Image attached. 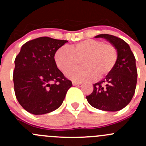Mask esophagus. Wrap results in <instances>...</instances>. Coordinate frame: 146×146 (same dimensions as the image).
I'll return each mask as SVG.
<instances>
[{"label": "esophagus", "instance_id": "obj_1", "mask_svg": "<svg viewBox=\"0 0 146 146\" xmlns=\"http://www.w3.org/2000/svg\"><path fill=\"white\" fill-rule=\"evenodd\" d=\"M72 83H73V85H74V86H76V85H80V84H81L82 82H81L74 81V80H73V82H72Z\"/></svg>", "mask_w": 146, "mask_h": 146}]
</instances>
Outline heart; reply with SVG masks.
Instances as JSON below:
<instances>
[{
  "instance_id": "heart-1",
  "label": "heart",
  "mask_w": 146,
  "mask_h": 146,
  "mask_svg": "<svg viewBox=\"0 0 146 146\" xmlns=\"http://www.w3.org/2000/svg\"><path fill=\"white\" fill-rule=\"evenodd\" d=\"M83 59L82 68L72 69ZM54 60L57 67L74 81L92 80L102 78L111 73L117 61L115 47L102 41L86 39L71 46L60 47L55 53Z\"/></svg>"
}]
</instances>
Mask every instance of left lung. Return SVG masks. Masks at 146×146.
Listing matches in <instances>:
<instances>
[{
    "mask_svg": "<svg viewBox=\"0 0 146 146\" xmlns=\"http://www.w3.org/2000/svg\"><path fill=\"white\" fill-rule=\"evenodd\" d=\"M95 37L104 38L115 47L117 61L111 73L94 84L93 92L86 99L98 110L119 111L130 102L135 93L138 76L136 58L129 45L121 38L107 34Z\"/></svg>",
    "mask_w": 146,
    "mask_h": 146,
    "instance_id": "1",
    "label": "left lung"
}]
</instances>
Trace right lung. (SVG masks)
I'll list each match as a JSON object with an SVG mask.
<instances>
[{
	"label": "right lung",
	"mask_w": 146,
	"mask_h": 146,
	"mask_svg": "<svg viewBox=\"0 0 146 146\" xmlns=\"http://www.w3.org/2000/svg\"><path fill=\"white\" fill-rule=\"evenodd\" d=\"M68 42L42 36L26 42L15 60L16 98L28 112L40 115L62 104L72 82L57 68L55 53Z\"/></svg>",
	"instance_id": "add662e5"
}]
</instances>
